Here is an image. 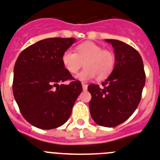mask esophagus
<instances>
[{
  "label": "esophagus",
  "mask_w": 160,
  "mask_h": 160,
  "mask_svg": "<svg viewBox=\"0 0 160 160\" xmlns=\"http://www.w3.org/2000/svg\"><path fill=\"white\" fill-rule=\"evenodd\" d=\"M82 85L83 91H87V89H88V85H87L86 83H82Z\"/></svg>",
  "instance_id": "esophagus-1"
}]
</instances>
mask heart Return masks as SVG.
<instances>
[{
	"label": "heart",
	"instance_id": "obj_1",
	"mask_svg": "<svg viewBox=\"0 0 160 160\" xmlns=\"http://www.w3.org/2000/svg\"><path fill=\"white\" fill-rule=\"evenodd\" d=\"M64 68L70 74H76L84 63L85 68L77 76L80 81L87 82L94 78L99 80L109 77L114 68L115 57L112 51L104 50L92 42H83L75 48V53L67 50L61 57Z\"/></svg>",
	"mask_w": 160,
	"mask_h": 160
}]
</instances>
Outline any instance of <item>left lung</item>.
<instances>
[{
	"mask_svg": "<svg viewBox=\"0 0 160 160\" xmlns=\"http://www.w3.org/2000/svg\"><path fill=\"white\" fill-rule=\"evenodd\" d=\"M113 47L115 64L108 78L99 85L91 84L89 109L100 126L113 128L130 117L139 105L146 82L143 61L139 52L124 42L105 39Z\"/></svg>",
	"mask_w": 160,
	"mask_h": 160,
	"instance_id": "obj_1",
	"label": "left lung"
}]
</instances>
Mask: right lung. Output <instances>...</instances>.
Instances as JSON below:
<instances>
[{"mask_svg":"<svg viewBox=\"0 0 160 160\" xmlns=\"http://www.w3.org/2000/svg\"><path fill=\"white\" fill-rule=\"evenodd\" d=\"M73 38L43 39L18 55L14 68L13 93L23 118L41 129L56 128L69 118L82 91L81 82L64 68L61 57ZM70 80L68 84L63 81Z\"/></svg>","mask_w":160,"mask_h":160,"instance_id":"obj_1","label":"right lung"}]
</instances>
